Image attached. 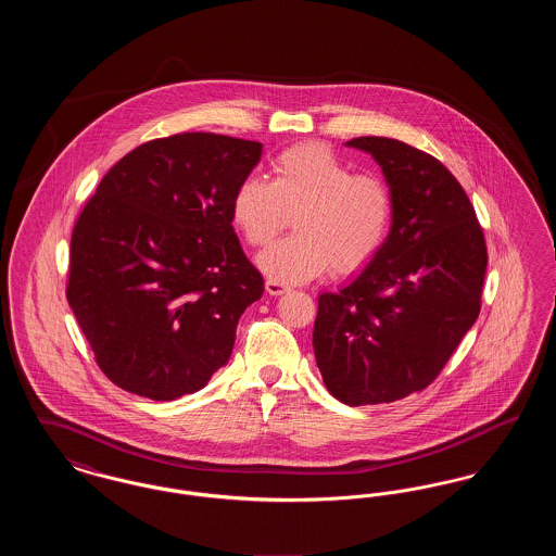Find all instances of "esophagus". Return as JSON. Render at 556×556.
<instances>
[{"mask_svg":"<svg viewBox=\"0 0 556 556\" xmlns=\"http://www.w3.org/2000/svg\"><path fill=\"white\" fill-rule=\"evenodd\" d=\"M266 291L270 293V295H281V293H286V291H290V288L286 286V283H281V281H275V279H268L266 281Z\"/></svg>","mask_w":556,"mask_h":556,"instance_id":"esophagus-1","label":"esophagus"}]
</instances>
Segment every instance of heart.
Listing matches in <instances>:
<instances>
[{
  "label": "heart",
  "instance_id": "obj_1",
  "mask_svg": "<svg viewBox=\"0 0 556 556\" xmlns=\"http://www.w3.org/2000/svg\"><path fill=\"white\" fill-rule=\"evenodd\" d=\"M388 184L354 168L320 143H302L270 164V181L248 177L231 200V218L250 245H265L293 216L295 233L258 254V266L281 283L325 273L361 270L392 227Z\"/></svg>",
  "mask_w": 556,
  "mask_h": 556
}]
</instances>
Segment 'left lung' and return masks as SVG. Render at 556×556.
<instances>
[{
  "mask_svg": "<svg viewBox=\"0 0 556 556\" xmlns=\"http://www.w3.org/2000/svg\"><path fill=\"white\" fill-rule=\"evenodd\" d=\"M392 191L390 233L363 273L318 295L317 367L348 406L425 390L473 327L488 250L476 211L448 168L390 137H356Z\"/></svg>",
  "mask_w": 556,
  "mask_h": 556,
  "instance_id": "left-lung-1",
  "label": "left lung"
}]
</instances>
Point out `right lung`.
<instances>
[{
    "label": "right lung",
    "mask_w": 556,
    "mask_h": 556,
    "mask_svg": "<svg viewBox=\"0 0 556 556\" xmlns=\"http://www.w3.org/2000/svg\"><path fill=\"white\" fill-rule=\"evenodd\" d=\"M263 143L179 132L118 160L71 239L66 298L118 388L175 400L227 365L265 281L233 231L231 200Z\"/></svg>",
    "instance_id": "1"
}]
</instances>
